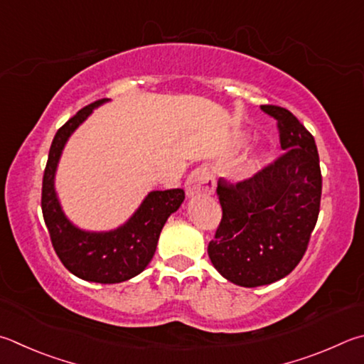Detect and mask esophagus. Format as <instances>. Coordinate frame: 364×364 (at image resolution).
I'll return each mask as SVG.
<instances>
[{"mask_svg":"<svg viewBox=\"0 0 364 364\" xmlns=\"http://www.w3.org/2000/svg\"><path fill=\"white\" fill-rule=\"evenodd\" d=\"M184 189H186L188 197L213 193L215 181H213V176L210 173V170L207 167L196 168L186 180Z\"/></svg>","mask_w":364,"mask_h":364,"instance_id":"esophagus-1","label":"esophagus"}]
</instances>
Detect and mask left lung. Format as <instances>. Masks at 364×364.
Segmentation results:
<instances>
[{
	"label": "left lung",
	"instance_id": "left-lung-1",
	"mask_svg": "<svg viewBox=\"0 0 364 364\" xmlns=\"http://www.w3.org/2000/svg\"><path fill=\"white\" fill-rule=\"evenodd\" d=\"M285 151L253 178H220L223 220L208 256L224 279L239 287L270 285L287 277L306 253L321 199V171L314 136L288 109L262 105Z\"/></svg>",
	"mask_w": 364,
	"mask_h": 364
}]
</instances>
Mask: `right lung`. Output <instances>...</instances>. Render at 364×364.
I'll return each instance as SVG.
<instances>
[{
    "instance_id": "add662e5",
    "label": "right lung",
    "mask_w": 364,
    "mask_h": 364,
    "mask_svg": "<svg viewBox=\"0 0 364 364\" xmlns=\"http://www.w3.org/2000/svg\"><path fill=\"white\" fill-rule=\"evenodd\" d=\"M109 102L98 100L73 116L52 140L43 178L41 207L52 245L63 266L85 282L121 283L141 274L156 253L165 221L181 207L183 189L151 191L122 226L111 230H84L73 224L62 210L55 191V173L63 148L92 111Z\"/></svg>"
}]
</instances>
